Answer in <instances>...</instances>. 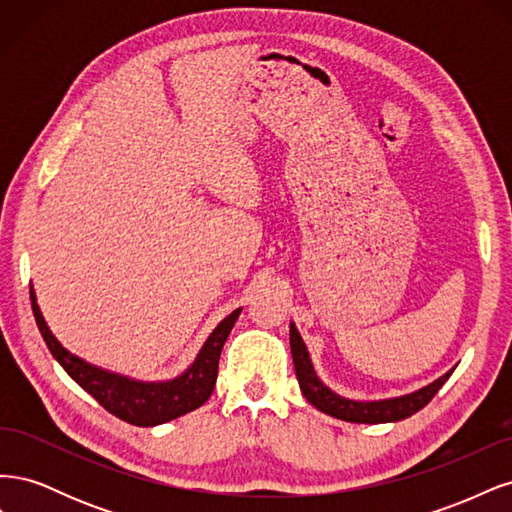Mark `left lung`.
<instances>
[{
	"label": "left lung",
	"mask_w": 512,
	"mask_h": 512,
	"mask_svg": "<svg viewBox=\"0 0 512 512\" xmlns=\"http://www.w3.org/2000/svg\"><path fill=\"white\" fill-rule=\"evenodd\" d=\"M290 350H292L294 374H297L305 399L312 406H316L320 412L331 414L339 418V421H348V423H393V421H401V418H408L414 412L425 408L433 399V395L442 389V384L453 374L451 369L436 382L425 386V389L404 397L382 399V401H352V399L335 395L318 380L312 361H309L307 348L294 324H290Z\"/></svg>",
	"instance_id": "1"
}]
</instances>
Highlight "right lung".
<instances>
[{
    "label": "right lung",
    "instance_id": "right-lung-1",
    "mask_svg": "<svg viewBox=\"0 0 512 512\" xmlns=\"http://www.w3.org/2000/svg\"><path fill=\"white\" fill-rule=\"evenodd\" d=\"M32 309L46 346H49L59 365L68 371V376L94 397L104 410L136 427H151L173 421V418L188 414L205 404L215 389V380H218V365L224 342L241 314V309H235V312L218 324V329L209 335L207 344L200 350L194 365L183 376L170 382L147 384L108 374V371L91 367L81 359H76L74 354H70L57 342L49 327H46L34 297V290Z\"/></svg>",
    "mask_w": 512,
    "mask_h": 512
}]
</instances>
